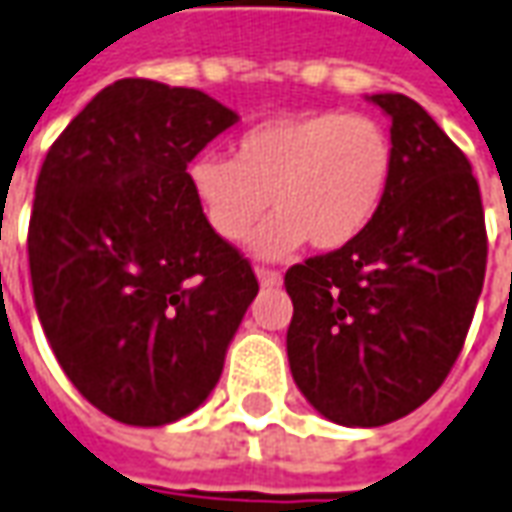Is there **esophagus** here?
<instances>
[{
	"instance_id": "esophagus-1",
	"label": "esophagus",
	"mask_w": 512,
	"mask_h": 512,
	"mask_svg": "<svg viewBox=\"0 0 512 512\" xmlns=\"http://www.w3.org/2000/svg\"><path fill=\"white\" fill-rule=\"evenodd\" d=\"M255 274H257V283L263 285V288H277V285H283V274H280V271L255 269Z\"/></svg>"
}]
</instances>
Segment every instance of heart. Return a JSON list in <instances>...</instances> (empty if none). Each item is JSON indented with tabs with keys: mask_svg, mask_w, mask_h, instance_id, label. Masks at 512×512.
<instances>
[{
	"mask_svg": "<svg viewBox=\"0 0 512 512\" xmlns=\"http://www.w3.org/2000/svg\"><path fill=\"white\" fill-rule=\"evenodd\" d=\"M204 224L227 243L252 235L263 257H283L311 241L330 252L373 224L395 176V142L367 114L308 111L255 125L232 159L201 154L184 170Z\"/></svg>",
	"mask_w": 512,
	"mask_h": 512,
	"instance_id": "heart-1",
	"label": "heart"
}]
</instances>
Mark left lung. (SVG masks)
Returning <instances> with one entry per match:
<instances>
[{"mask_svg": "<svg viewBox=\"0 0 512 512\" xmlns=\"http://www.w3.org/2000/svg\"><path fill=\"white\" fill-rule=\"evenodd\" d=\"M395 176L373 224L285 271L294 384L322 417L373 429L415 412L460 356L488 238L471 162L412 97L384 92Z\"/></svg>", "mask_w": 512, "mask_h": 512, "instance_id": "obj_1", "label": "left lung"}]
</instances>
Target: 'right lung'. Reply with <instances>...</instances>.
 Segmentation results:
<instances>
[{
    "instance_id": "obj_1",
    "label": "right lung",
    "mask_w": 512,
    "mask_h": 512,
    "mask_svg": "<svg viewBox=\"0 0 512 512\" xmlns=\"http://www.w3.org/2000/svg\"><path fill=\"white\" fill-rule=\"evenodd\" d=\"M238 114L184 86L125 78L52 142L30 215L38 319L103 415L165 426L207 401L257 277L212 232L184 170Z\"/></svg>"
}]
</instances>
